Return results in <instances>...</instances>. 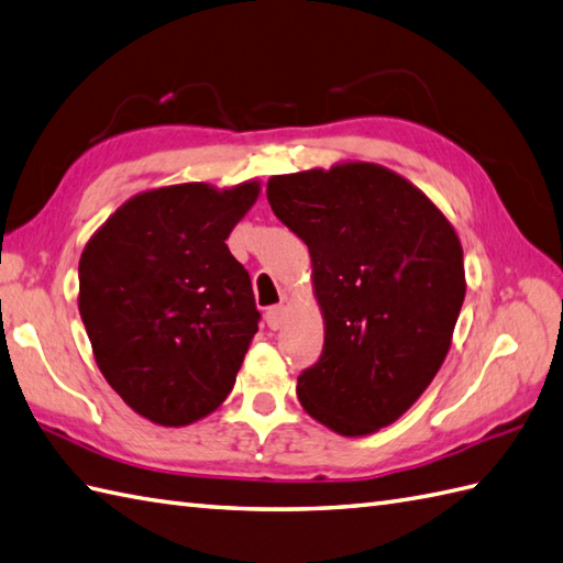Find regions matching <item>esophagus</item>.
<instances>
[{"label": "esophagus", "mask_w": 563, "mask_h": 563, "mask_svg": "<svg viewBox=\"0 0 563 563\" xmlns=\"http://www.w3.org/2000/svg\"><path fill=\"white\" fill-rule=\"evenodd\" d=\"M265 320H267V328H269V330H279L282 324H284V320H286V308H284V306H272V308L267 310Z\"/></svg>", "instance_id": "obj_1"}]
</instances>
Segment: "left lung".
Here are the masks:
<instances>
[{
	"mask_svg": "<svg viewBox=\"0 0 563 563\" xmlns=\"http://www.w3.org/2000/svg\"><path fill=\"white\" fill-rule=\"evenodd\" d=\"M267 199L308 245L324 318L322 354L298 376V399L340 435L387 427L451 349L465 301L455 229L419 187L361 161L274 176Z\"/></svg>",
	"mask_w": 563,
	"mask_h": 563,
	"instance_id": "1",
	"label": "left lung"
}]
</instances>
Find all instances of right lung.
<instances>
[{
  "label": "right lung",
  "mask_w": 563,
  "mask_h": 563,
  "mask_svg": "<svg viewBox=\"0 0 563 563\" xmlns=\"http://www.w3.org/2000/svg\"><path fill=\"white\" fill-rule=\"evenodd\" d=\"M260 183L158 187L128 199L79 260L96 364L136 415L185 427L211 415L257 332L253 284L227 245Z\"/></svg>",
  "instance_id": "right-lung-1"
}]
</instances>
